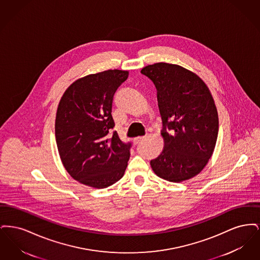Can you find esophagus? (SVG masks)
I'll use <instances>...</instances> for the list:
<instances>
[{
  "mask_svg": "<svg viewBox=\"0 0 260 260\" xmlns=\"http://www.w3.org/2000/svg\"><path fill=\"white\" fill-rule=\"evenodd\" d=\"M143 139H144L143 136H136V137L134 138V143L135 144H139Z\"/></svg>",
  "mask_w": 260,
  "mask_h": 260,
  "instance_id": "34e87169",
  "label": "esophagus"
}]
</instances>
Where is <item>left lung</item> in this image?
Returning <instances> with one entry per match:
<instances>
[{"label":"left lung","mask_w":260,"mask_h":260,"mask_svg":"<svg viewBox=\"0 0 260 260\" xmlns=\"http://www.w3.org/2000/svg\"><path fill=\"white\" fill-rule=\"evenodd\" d=\"M141 73L157 88L164 125V147L150 161L151 168L170 182L191 179L207 166L217 140L218 113L210 88L198 75L177 64L155 63Z\"/></svg>","instance_id":"1"}]
</instances>
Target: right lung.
<instances>
[{
    "label": "right lung",
    "mask_w": 260,
    "mask_h": 260,
    "mask_svg": "<svg viewBox=\"0 0 260 260\" xmlns=\"http://www.w3.org/2000/svg\"><path fill=\"white\" fill-rule=\"evenodd\" d=\"M128 77L107 70L76 80L66 88L55 116V140L63 167L82 184L103 189L124 176L131 144H124L112 118L114 93Z\"/></svg>",
    "instance_id": "right-lung-1"
}]
</instances>
